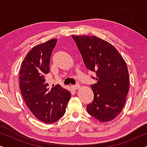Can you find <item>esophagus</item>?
<instances>
[{
  "label": "esophagus",
  "instance_id": "1",
  "mask_svg": "<svg viewBox=\"0 0 147 147\" xmlns=\"http://www.w3.org/2000/svg\"><path fill=\"white\" fill-rule=\"evenodd\" d=\"M80 88V86L79 84H77V85H75V86H72V88H73L74 90H78Z\"/></svg>",
  "mask_w": 147,
  "mask_h": 147
}]
</instances>
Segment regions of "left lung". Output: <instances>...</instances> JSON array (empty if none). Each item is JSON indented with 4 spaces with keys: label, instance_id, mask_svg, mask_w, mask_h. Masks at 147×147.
<instances>
[{
    "label": "left lung",
    "instance_id": "left-lung-1",
    "mask_svg": "<svg viewBox=\"0 0 147 147\" xmlns=\"http://www.w3.org/2000/svg\"><path fill=\"white\" fill-rule=\"evenodd\" d=\"M86 68L96 74L94 100L87 112L99 120L111 121L122 111L129 89V74L121 55L113 45L96 36L72 35Z\"/></svg>",
    "mask_w": 147,
    "mask_h": 147
}]
</instances>
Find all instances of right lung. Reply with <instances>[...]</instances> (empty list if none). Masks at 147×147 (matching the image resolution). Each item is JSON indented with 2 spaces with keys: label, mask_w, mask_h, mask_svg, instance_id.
<instances>
[{
  "label": "right lung",
  "mask_w": 147,
  "mask_h": 147,
  "mask_svg": "<svg viewBox=\"0 0 147 147\" xmlns=\"http://www.w3.org/2000/svg\"><path fill=\"white\" fill-rule=\"evenodd\" d=\"M56 43L57 39H51L32 48L20 69L19 87L25 104L36 118L47 124L63 116L71 98V93L59 84L51 88L46 82Z\"/></svg>",
  "instance_id": "right-lung-1"
}]
</instances>
